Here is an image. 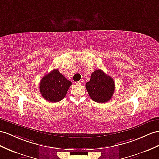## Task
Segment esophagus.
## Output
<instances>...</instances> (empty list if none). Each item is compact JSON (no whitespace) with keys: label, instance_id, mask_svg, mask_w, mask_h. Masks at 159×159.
I'll use <instances>...</instances> for the list:
<instances>
[{"label":"esophagus","instance_id":"esophagus-1","mask_svg":"<svg viewBox=\"0 0 159 159\" xmlns=\"http://www.w3.org/2000/svg\"><path fill=\"white\" fill-rule=\"evenodd\" d=\"M77 84H82L83 83V80H80L78 82L76 83Z\"/></svg>","mask_w":159,"mask_h":159}]
</instances>
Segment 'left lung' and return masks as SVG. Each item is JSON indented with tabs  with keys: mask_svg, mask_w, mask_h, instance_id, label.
Listing matches in <instances>:
<instances>
[{
	"mask_svg": "<svg viewBox=\"0 0 159 159\" xmlns=\"http://www.w3.org/2000/svg\"><path fill=\"white\" fill-rule=\"evenodd\" d=\"M86 89L93 101L97 103H106L111 99L115 91V82L110 76L98 69L91 75L86 84Z\"/></svg>",
	"mask_w": 159,
	"mask_h": 159,
	"instance_id": "left-lung-1",
	"label": "left lung"
}]
</instances>
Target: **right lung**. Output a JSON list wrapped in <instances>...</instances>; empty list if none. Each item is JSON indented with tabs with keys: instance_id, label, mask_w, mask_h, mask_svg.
I'll return each mask as SVG.
<instances>
[{
	"instance_id": "right-lung-1",
	"label": "right lung",
	"mask_w": 159,
	"mask_h": 159,
	"mask_svg": "<svg viewBox=\"0 0 159 159\" xmlns=\"http://www.w3.org/2000/svg\"><path fill=\"white\" fill-rule=\"evenodd\" d=\"M71 84L70 81L65 78L58 69H54L41 80L39 91L43 99L56 103L64 98Z\"/></svg>"
}]
</instances>
